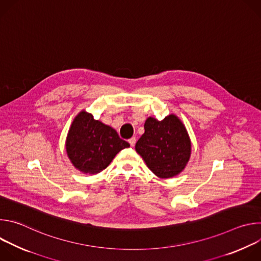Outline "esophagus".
I'll return each instance as SVG.
<instances>
[{
  "instance_id": "34e87169",
  "label": "esophagus",
  "mask_w": 261,
  "mask_h": 261,
  "mask_svg": "<svg viewBox=\"0 0 261 261\" xmlns=\"http://www.w3.org/2000/svg\"><path fill=\"white\" fill-rule=\"evenodd\" d=\"M129 143H130V145H131V146H134V145H135V143H136V138H135V137L130 138V139H129Z\"/></svg>"
}]
</instances>
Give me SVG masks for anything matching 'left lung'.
<instances>
[{
	"instance_id": "8db88e82",
	"label": "left lung",
	"mask_w": 261,
	"mask_h": 261,
	"mask_svg": "<svg viewBox=\"0 0 261 261\" xmlns=\"http://www.w3.org/2000/svg\"><path fill=\"white\" fill-rule=\"evenodd\" d=\"M135 151L146 166L161 178L179 174L191 157V139L182 122L171 114L162 121L148 117Z\"/></svg>"
}]
</instances>
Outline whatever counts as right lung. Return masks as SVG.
Masks as SVG:
<instances>
[{
  "instance_id": "1",
  "label": "right lung",
  "mask_w": 261,
  "mask_h": 261,
  "mask_svg": "<svg viewBox=\"0 0 261 261\" xmlns=\"http://www.w3.org/2000/svg\"><path fill=\"white\" fill-rule=\"evenodd\" d=\"M65 145L72 165L89 174L101 172L120 151L130 146L113 127L95 120L86 110L74 118Z\"/></svg>"
}]
</instances>
